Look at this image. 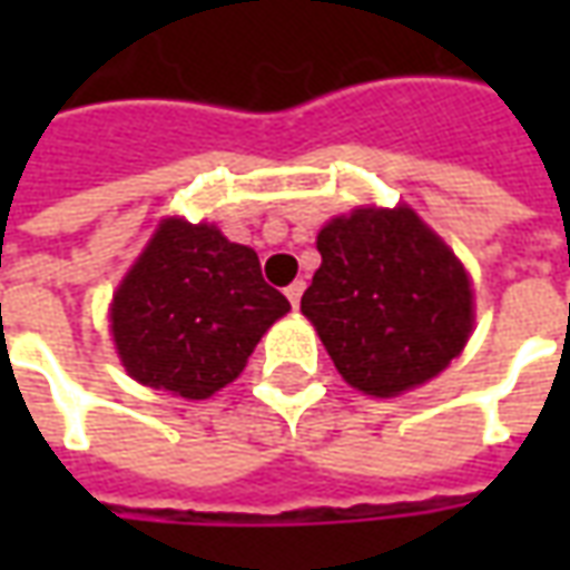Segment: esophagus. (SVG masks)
<instances>
[{
  "instance_id": "obj_1",
  "label": "esophagus",
  "mask_w": 570,
  "mask_h": 570,
  "mask_svg": "<svg viewBox=\"0 0 570 570\" xmlns=\"http://www.w3.org/2000/svg\"><path fill=\"white\" fill-rule=\"evenodd\" d=\"M284 293H286V298H289V305H293V308H298V302H302V293H305V281H293V284L286 286Z\"/></svg>"
}]
</instances>
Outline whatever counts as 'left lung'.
Returning <instances> with one entry per match:
<instances>
[{"label":"left lung","instance_id":"8db88e82","mask_svg":"<svg viewBox=\"0 0 570 570\" xmlns=\"http://www.w3.org/2000/svg\"><path fill=\"white\" fill-rule=\"evenodd\" d=\"M321 268L302 296L347 384L396 396L440 375L473 330V289L454 253L409 207L323 225Z\"/></svg>","mask_w":570,"mask_h":570}]
</instances>
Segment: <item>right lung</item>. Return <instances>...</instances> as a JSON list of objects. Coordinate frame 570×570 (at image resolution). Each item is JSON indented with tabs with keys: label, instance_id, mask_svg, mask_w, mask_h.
Returning <instances> with one entry per match:
<instances>
[{
	"label": "right lung",
	"instance_id": "1",
	"mask_svg": "<svg viewBox=\"0 0 570 570\" xmlns=\"http://www.w3.org/2000/svg\"><path fill=\"white\" fill-rule=\"evenodd\" d=\"M289 311L259 256L216 225L167 219L112 298V338L130 379L204 400L235 382L262 333Z\"/></svg>",
	"mask_w": 570,
	"mask_h": 570
}]
</instances>
